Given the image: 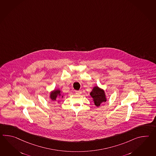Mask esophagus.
I'll use <instances>...</instances> for the list:
<instances>
[{
  "label": "esophagus",
  "instance_id": "obj_1",
  "mask_svg": "<svg viewBox=\"0 0 156 156\" xmlns=\"http://www.w3.org/2000/svg\"><path fill=\"white\" fill-rule=\"evenodd\" d=\"M75 92H76V94H82V91L81 90H76Z\"/></svg>",
  "mask_w": 156,
  "mask_h": 156
}]
</instances>
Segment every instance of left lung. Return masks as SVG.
<instances>
[{
  "mask_svg": "<svg viewBox=\"0 0 156 156\" xmlns=\"http://www.w3.org/2000/svg\"><path fill=\"white\" fill-rule=\"evenodd\" d=\"M90 95L94 98V105L97 106H100L101 104L106 101L105 94L103 90L99 88L98 87H94L90 93Z\"/></svg>",
  "mask_w": 156,
  "mask_h": 156,
  "instance_id": "obj_1",
  "label": "left lung"
}]
</instances>
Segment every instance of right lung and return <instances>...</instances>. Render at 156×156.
<instances>
[{"label": "right lung", "instance_id": "1", "mask_svg": "<svg viewBox=\"0 0 156 156\" xmlns=\"http://www.w3.org/2000/svg\"><path fill=\"white\" fill-rule=\"evenodd\" d=\"M58 95H60V90H55L51 92L50 94V98L52 100H56V98Z\"/></svg>", "mask_w": 156, "mask_h": 156}]
</instances>
